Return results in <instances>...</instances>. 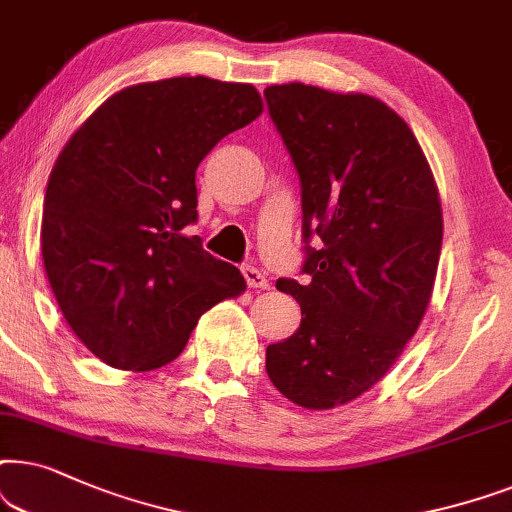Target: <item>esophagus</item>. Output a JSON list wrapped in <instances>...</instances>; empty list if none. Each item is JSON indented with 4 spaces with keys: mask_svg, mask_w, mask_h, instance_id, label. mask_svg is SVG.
<instances>
[{
    "mask_svg": "<svg viewBox=\"0 0 512 512\" xmlns=\"http://www.w3.org/2000/svg\"><path fill=\"white\" fill-rule=\"evenodd\" d=\"M243 278H245V283H248V288H252V290H267L269 288L267 276H264L257 267H243Z\"/></svg>",
    "mask_w": 512,
    "mask_h": 512,
    "instance_id": "34e87169",
    "label": "esophagus"
}]
</instances>
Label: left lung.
Here are the masks:
<instances>
[{"instance_id": "8db88e82", "label": "left lung", "mask_w": 512, "mask_h": 512, "mask_svg": "<svg viewBox=\"0 0 512 512\" xmlns=\"http://www.w3.org/2000/svg\"><path fill=\"white\" fill-rule=\"evenodd\" d=\"M264 98L302 185L309 276L278 278L302 323L267 346V374L295 405L332 410L370 391L417 332L438 274L440 196L410 126L381 100L299 81Z\"/></svg>"}]
</instances>
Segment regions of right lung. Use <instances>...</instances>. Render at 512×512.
Returning <instances> with one entry per match:
<instances>
[{
  "instance_id": "1",
  "label": "right lung",
  "mask_w": 512,
  "mask_h": 512,
  "mask_svg": "<svg viewBox=\"0 0 512 512\" xmlns=\"http://www.w3.org/2000/svg\"><path fill=\"white\" fill-rule=\"evenodd\" d=\"M262 114L255 86L173 77L128 86L67 140L44 196L42 257L67 325L93 356L147 372L180 356L241 271L187 227L196 168Z\"/></svg>"
}]
</instances>
